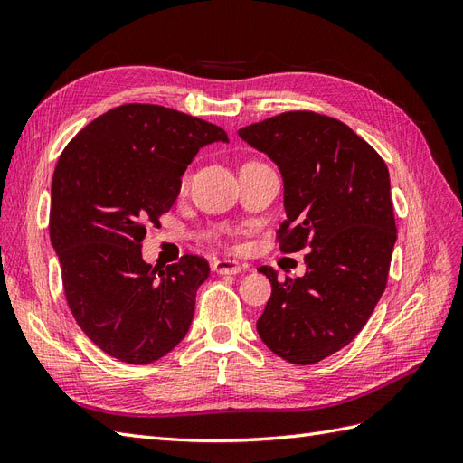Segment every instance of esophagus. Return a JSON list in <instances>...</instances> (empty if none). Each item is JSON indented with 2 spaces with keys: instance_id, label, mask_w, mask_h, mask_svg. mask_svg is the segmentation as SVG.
I'll return each instance as SVG.
<instances>
[{
  "instance_id": "34e87169",
  "label": "esophagus",
  "mask_w": 463,
  "mask_h": 463,
  "mask_svg": "<svg viewBox=\"0 0 463 463\" xmlns=\"http://www.w3.org/2000/svg\"><path fill=\"white\" fill-rule=\"evenodd\" d=\"M213 270L218 274H240L243 270V266L237 260H230V259H220L213 264Z\"/></svg>"
}]
</instances>
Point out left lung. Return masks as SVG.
Masks as SVG:
<instances>
[{
  "instance_id": "left-lung-1",
  "label": "left lung",
  "mask_w": 463,
  "mask_h": 463,
  "mask_svg": "<svg viewBox=\"0 0 463 463\" xmlns=\"http://www.w3.org/2000/svg\"><path fill=\"white\" fill-rule=\"evenodd\" d=\"M284 179L279 250L305 255V276L278 282L257 320L260 340L296 365H313L352 342L386 288L396 243L384 160L345 123L286 111L240 129Z\"/></svg>"
}]
</instances>
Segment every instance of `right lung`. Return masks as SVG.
Listing matches in <instances>:
<instances>
[{
	"instance_id": "add662e5",
	"label": "right lung",
	"mask_w": 463,
	"mask_h": 463,
	"mask_svg": "<svg viewBox=\"0 0 463 463\" xmlns=\"http://www.w3.org/2000/svg\"><path fill=\"white\" fill-rule=\"evenodd\" d=\"M222 128L172 108L123 104L80 129L52 179L50 240L77 325L108 355L146 365L185 338L197 289L210 274L197 255L158 269L143 260L146 226L160 223L181 175Z\"/></svg>"
}]
</instances>
